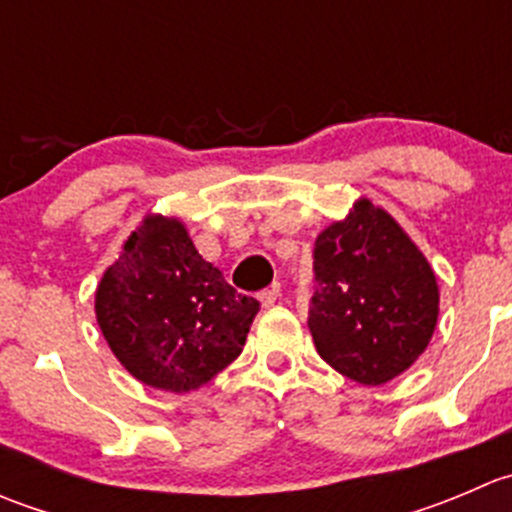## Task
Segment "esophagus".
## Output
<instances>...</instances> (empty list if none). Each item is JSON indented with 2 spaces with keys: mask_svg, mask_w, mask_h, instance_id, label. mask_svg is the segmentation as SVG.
<instances>
[{
  "mask_svg": "<svg viewBox=\"0 0 512 512\" xmlns=\"http://www.w3.org/2000/svg\"><path fill=\"white\" fill-rule=\"evenodd\" d=\"M257 299H260L262 302V307H275V302L277 299H280V285H272V287H267V289H262L260 294H257Z\"/></svg>",
  "mask_w": 512,
  "mask_h": 512,
  "instance_id": "esophagus-1",
  "label": "esophagus"
}]
</instances>
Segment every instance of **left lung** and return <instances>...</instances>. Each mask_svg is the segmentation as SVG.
<instances>
[{"instance_id":"obj_1","label":"left lung","mask_w":512,"mask_h":512,"mask_svg":"<svg viewBox=\"0 0 512 512\" xmlns=\"http://www.w3.org/2000/svg\"><path fill=\"white\" fill-rule=\"evenodd\" d=\"M436 319V275L384 210L359 200L317 237L307 324L339 374L386 384L423 354Z\"/></svg>"}]
</instances>
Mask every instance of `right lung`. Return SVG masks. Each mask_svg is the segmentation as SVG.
Masks as SVG:
<instances>
[{
    "label": "right lung",
    "instance_id": "right-lung-1",
    "mask_svg": "<svg viewBox=\"0 0 512 512\" xmlns=\"http://www.w3.org/2000/svg\"><path fill=\"white\" fill-rule=\"evenodd\" d=\"M260 312L205 262L178 220L151 215L96 289V319L111 352L138 381L193 391L245 347Z\"/></svg>",
    "mask_w": 512,
    "mask_h": 512
}]
</instances>
